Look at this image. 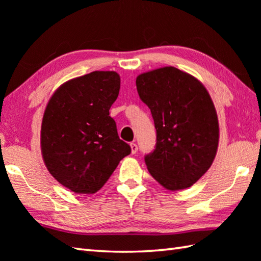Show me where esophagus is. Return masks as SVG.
<instances>
[{"mask_svg": "<svg viewBox=\"0 0 261 261\" xmlns=\"http://www.w3.org/2000/svg\"><path fill=\"white\" fill-rule=\"evenodd\" d=\"M130 147H131V152L132 153H137V151H138V146H137V143L136 142H131L130 143Z\"/></svg>", "mask_w": 261, "mask_h": 261, "instance_id": "esophagus-1", "label": "esophagus"}]
</instances>
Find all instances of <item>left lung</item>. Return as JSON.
Returning <instances> with one entry per match:
<instances>
[{"label":"left lung","mask_w":261,"mask_h":261,"mask_svg":"<svg viewBox=\"0 0 261 261\" xmlns=\"http://www.w3.org/2000/svg\"><path fill=\"white\" fill-rule=\"evenodd\" d=\"M136 84L157 132L154 149L145 156L149 173L170 191L192 186L211 167L219 143L218 115L206 88L175 67L141 74Z\"/></svg>","instance_id":"obj_1"}]
</instances>
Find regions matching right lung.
Wrapping results in <instances>:
<instances>
[{"mask_svg":"<svg viewBox=\"0 0 261 261\" xmlns=\"http://www.w3.org/2000/svg\"><path fill=\"white\" fill-rule=\"evenodd\" d=\"M119 91L115 71H93L65 83L47 105L41 125L43 160L70 191L97 192L131 153L109 112Z\"/></svg>","mask_w":261,"mask_h":261,"instance_id":"1","label":"right lung"}]
</instances>
